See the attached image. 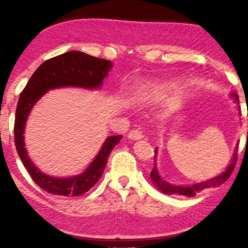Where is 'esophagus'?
Wrapping results in <instances>:
<instances>
[{
    "instance_id": "obj_1",
    "label": "esophagus",
    "mask_w": 248,
    "mask_h": 248,
    "mask_svg": "<svg viewBox=\"0 0 248 248\" xmlns=\"http://www.w3.org/2000/svg\"><path fill=\"white\" fill-rule=\"evenodd\" d=\"M127 137L129 140H140L143 138V133H142L140 130H131V131L128 133Z\"/></svg>"
}]
</instances>
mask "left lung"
Segmentation results:
<instances>
[{"label":"left lung","instance_id":"obj_1","mask_svg":"<svg viewBox=\"0 0 248 248\" xmlns=\"http://www.w3.org/2000/svg\"><path fill=\"white\" fill-rule=\"evenodd\" d=\"M231 98H233V102L236 103L237 105L240 104V99H238V95L236 93H231ZM240 109V106H237ZM240 114V112H238ZM247 138H248V132H247ZM238 145V144H237ZM157 149H155L154 152V167L153 170H151L150 176L151 179L154 184V186L157 188V189L163 192V194L166 195H180V196H187V197H194L197 192L201 191L203 189H207V188L211 187H219L222 184H224L228 178L232 174L234 170V166L236 164V156H237V146L234 150L233 156L231 158L230 164L226 166L225 170L222 171L216 177H212L208 180H204V182L192 184V185H173L161 177V175L158 173L157 166H156V159H157Z\"/></svg>","mask_w":248,"mask_h":248}]
</instances>
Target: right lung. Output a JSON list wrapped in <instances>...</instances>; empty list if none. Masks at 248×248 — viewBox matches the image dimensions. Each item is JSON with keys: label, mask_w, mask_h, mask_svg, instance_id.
<instances>
[{"label": "right lung", "mask_w": 248, "mask_h": 248, "mask_svg": "<svg viewBox=\"0 0 248 248\" xmlns=\"http://www.w3.org/2000/svg\"><path fill=\"white\" fill-rule=\"evenodd\" d=\"M112 68V62L81 51H69L45 61L37 69L19 95L15 112L14 138L18 156L25 169L41 189L49 194L78 197L89 191L102 177L109 154L119 143L121 136L108 137L91 164L81 174L70 177H54L41 171L25 148V128L37 102L50 90L79 87L98 90Z\"/></svg>", "instance_id": "right-lung-1"}]
</instances>
